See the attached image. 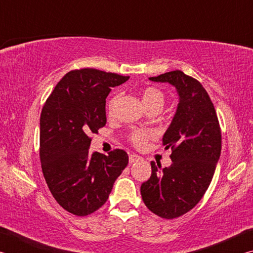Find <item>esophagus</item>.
<instances>
[{"label": "esophagus", "instance_id": "34e87169", "mask_svg": "<svg viewBox=\"0 0 253 253\" xmlns=\"http://www.w3.org/2000/svg\"><path fill=\"white\" fill-rule=\"evenodd\" d=\"M140 160H142V157L138 156V155H136V154H130V155H129V163H130V164H131V163L138 162Z\"/></svg>", "mask_w": 253, "mask_h": 253}]
</instances>
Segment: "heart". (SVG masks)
Segmentation results:
<instances>
[{
  "label": "heart",
  "mask_w": 253,
  "mask_h": 253,
  "mask_svg": "<svg viewBox=\"0 0 253 253\" xmlns=\"http://www.w3.org/2000/svg\"><path fill=\"white\" fill-rule=\"evenodd\" d=\"M117 96H114L108 102L107 106V110L110 114L111 110L114 108L115 102H116ZM142 101L146 108H151V107L160 106L163 107L165 102V96L160 89L154 88V87H147L142 91ZM154 137V132L151 130H145V129H135L130 134V140L131 143L137 147H142L148 139H151Z\"/></svg>",
  "instance_id": "heart-1"
}]
</instances>
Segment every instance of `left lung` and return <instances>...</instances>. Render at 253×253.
<instances>
[{
	"instance_id": "1",
	"label": "left lung",
	"mask_w": 253,
	"mask_h": 253,
	"mask_svg": "<svg viewBox=\"0 0 253 253\" xmlns=\"http://www.w3.org/2000/svg\"><path fill=\"white\" fill-rule=\"evenodd\" d=\"M175 87L178 104L163 136L172 148V164L162 169L152 162V175L140 186L148 210L164 219L185 214L200 202L221 155V129L208 92L198 80L176 70L148 78Z\"/></svg>"
}]
</instances>
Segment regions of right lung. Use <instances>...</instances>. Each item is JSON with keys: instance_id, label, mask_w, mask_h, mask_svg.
Here are the masks:
<instances>
[{"instance_id": "add662e5", "label": "right lung", "mask_w": 253, "mask_h": 253, "mask_svg": "<svg viewBox=\"0 0 253 253\" xmlns=\"http://www.w3.org/2000/svg\"><path fill=\"white\" fill-rule=\"evenodd\" d=\"M129 77L97 69L68 72L46 99L40 117L42 172L55 201L84 216L106 203L128 155L90 153L91 134L106 125V98Z\"/></svg>"}]
</instances>
